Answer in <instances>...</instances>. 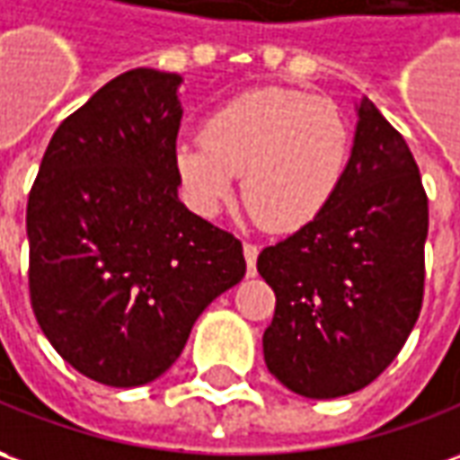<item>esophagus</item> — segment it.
Segmentation results:
<instances>
[{
    "label": "esophagus",
    "mask_w": 460,
    "mask_h": 460,
    "mask_svg": "<svg viewBox=\"0 0 460 460\" xmlns=\"http://www.w3.org/2000/svg\"><path fill=\"white\" fill-rule=\"evenodd\" d=\"M256 256H259V246L256 243L243 242V259H246V270H249V277L256 274Z\"/></svg>",
    "instance_id": "esophagus-1"
}]
</instances>
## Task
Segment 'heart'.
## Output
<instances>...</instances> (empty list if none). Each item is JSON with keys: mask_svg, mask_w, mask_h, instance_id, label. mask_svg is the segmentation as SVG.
Here are the masks:
<instances>
[{"mask_svg": "<svg viewBox=\"0 0 460 460\" xmlns=\"http://www.w3.org/2000/svg\"><path fill=\"white\" fill-rule=\"evenodd\" d=\"M349 151L352 130L332 100L264 87L211 112L201 140L178 143L176 173L199 214H218L242 176L252 217L271 231H296L335 199Z\"/></svg>", "mask_w": 460, "mask_h": 460, "instance_id": "obj_1", "label": "heart"}]
</instances>
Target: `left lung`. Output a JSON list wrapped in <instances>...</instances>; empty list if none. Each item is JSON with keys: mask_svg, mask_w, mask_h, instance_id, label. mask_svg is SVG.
Segmentation results:
<instances>
[{"mask_svg": "<svg viewBox=\"0 0 460 460\" xmlns=\"http://www.w3.org/2000/svg\"><path fill=\"white\" fill-rule=\"evenodd\" d=\"M358 118L335 199L256 259L277 295L264 362L282 385L314 401L370 385L423 307L428 196L418 164L367 98Z\"/></svg>", "mask_w": 460, "mask_h": 460, "instance_id": "obj_1", "label": "left lung"}]
</instances>
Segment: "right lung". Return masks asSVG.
<instances>
[{
    "label": "right lung",
    "mask_w": 460,
    "mask_h": 460,
    "mask_svg": "<svg viewBox=\"0 0 460 460\" xmlns=\"http://www.w3.org/2000/svg\"><path fill=\"white\" fill-rule=\"evenodd\" d=\"M178 85L138 67L100 87L59 123L30 190L34 317L102 385L164 375L246 271L242 242L178 201Z\"/></svg>",
    "instance_id": "right-lung-1"
}]
</instances>
